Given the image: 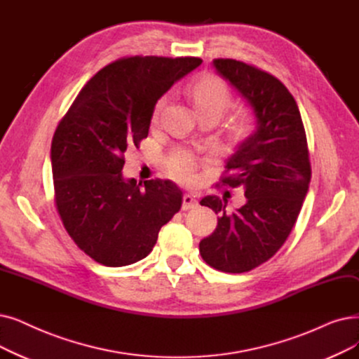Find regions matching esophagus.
Segmentation results:
<instances>
[{
  "label": "esophagus",
  "mask_w": 359,
  "mask_h": 359,
  "mask_svg": "<svg viewBox=\"0 0 359 359\" xmlns=\"http://www.w3.org/2000/svg\"><path fill=\"white\" fill-rule=\"evenodd\" d=\"M198 207V201L194 195H184L183 196V204H182V210L188 211V210H192V208H196Z\"/></svg>",
  "instance_id": "esophagus-1"
}]
</instances>
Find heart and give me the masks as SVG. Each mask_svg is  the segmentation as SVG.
Wrapping results in <instances>:
<instances>
[{
  "mask_svg": "<svg viewBox=\"0 0 359 359\" xmlns=\"http://www.w3.org/2000/svg\"><path fill=\"white\" fill-rule=\"evenodd\" d=\"M196 117H215L220 120L230 104V90L226 82L215 74H202L186 89ZM167 104V97H161L154 104L151 121L155 124L160 120ZM252 117L245 111L233 116L229 123V133L235 142H242L252 130ZM168 171L171 176L182 180H189L195 170V160L188 152H176L170 157Z\"/></svg>",
  "mask_w": 359,
  "mask_h": 359,
  "instance_id": "obj_1",
  "label": "heart"
}]
</instances>
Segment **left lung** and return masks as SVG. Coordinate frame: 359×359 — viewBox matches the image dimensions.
<instances>
[{
    "instance_id": "1",
    "label": "left lung",
    "mask_w": 359,
    "mask_h": 359,
    "mask_svg": "<svg viewBox=\"0 0 359 359\" xmlns=\"http://www.w3.org/2000/svg\"><path fill=\"white\" fill-rule=\"evenodd\" d=\"M212 66L252 108L255 130L222 177L243 189L245 205L227 212L224 198L201 201L220 217L212 235L199 242V254L215 270L245 273L283 246L299 215L311 180L306 135L298 104L274 76L231 58H215Z\"/></svg>"
}]
</instances>
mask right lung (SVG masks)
<instances>
[{
    "label": "right lung",
    "instance_id": "add662e5",
    "mask_svg": "<svg viewBox=\"0 0 359 359\" xmlns=\"http://www.w3.org/2000/svg\"><path fill=\"white\" fill-rule=\"evenodd\" d=\"M202 63L196 57H124L83 86L51 144L55 205L82 251L107 267L141 261L182 207L170 180L123 177L124 152L148 136L154 104Z\"/></svg>",
    "mask_w": 359,
    "mask_h": 359
}]
</instances>
